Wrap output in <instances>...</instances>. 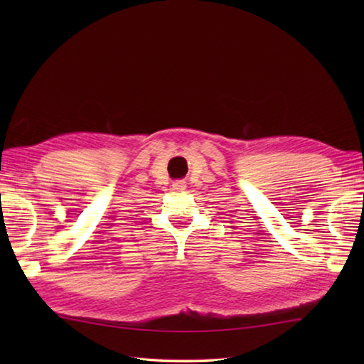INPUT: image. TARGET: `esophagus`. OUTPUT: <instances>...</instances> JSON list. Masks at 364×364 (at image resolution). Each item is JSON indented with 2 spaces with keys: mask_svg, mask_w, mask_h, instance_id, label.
I'll return each mask as SVG.
<instances>
[{
  "mask_svg": "<svg viewBox=\"0 0 364 364\" xmlns=\"http://www.w3.org/2000/svg\"><path fill=\"white\" fill-rule=\"evenodd\" d=\"M172 186H173V191H183L184 188H186V184H184V181L180 180V181H175Z\"/></svg>",
  "mask_w": 364,
  "mask_h": 364,
  "instance_id": "1",
  "label": "esophagus"
}]
</instances>
